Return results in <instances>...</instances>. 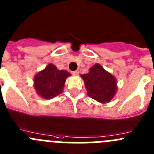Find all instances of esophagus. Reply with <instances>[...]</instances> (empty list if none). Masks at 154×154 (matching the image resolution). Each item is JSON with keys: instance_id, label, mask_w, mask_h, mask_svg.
Returning a JSON list of instances; mask_svg holds the SVG:
<instances>
[{"instance_id": "1", "label": "esophagus", "mask_w": 154, "mask_h": 154, "mask_svg": "<svg viewBox=\"0 0 154 154\" xmlns=\"http://www.w3.org/2000/svg\"><path fill=\"white\" fill-rule=\"evenodd\" d=\"M79 74V72L78 71V70H76V71H74V72H72V75H78Z\"/></svg>"}]
</instances>
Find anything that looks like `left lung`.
<instances>
[{"mask_svg":"<svg viewBox=\"0 0 154 154\" xmlns=\"http://www.w3.org/2000/svg\"><path fill=\"white\" fill-rule=\"evenodd\" d=\"M82 77L88 96L101 103L109 102L112 99L117 90L116 80L101 65L95 64L90 69L89 72Z\"/></svg>","mask_w":154,"mask_h":154,"instance_id":"left-lung-1","label":"left lung"}]
</instances>
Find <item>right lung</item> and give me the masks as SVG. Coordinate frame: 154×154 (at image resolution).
<instances>
[{"label": "right lung", "instance_id": "1", "mask_svg": "<svg viewBox=\"0 0 154 154\" xmlns=\"http://www.w3.org/2000/svg\"><path fill=\"white\" fill-rule=\"evenodd\" d=\"M69 75L67 71L59 70L54 65L49 64L35 76L34 87L43 98H54L63 92L65 82Z\"/></svg>", "mask_w": 154, "mask_h": 154}]
</instances>
